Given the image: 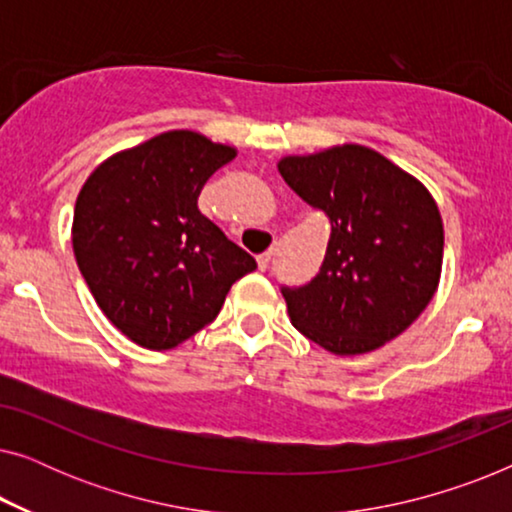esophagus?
I'll return each instance as SVG.
<instances>
[{"label": "esophagus", "instance_id": "esophagus-1", "mask_svg": "<svg viewBox=\"0 0 512 512\" xmlns=\"http://www.w3.org/2000/svg\"><path fill=\"white\" fill-rule=\"evenodd\" d=\"M270 258H272V251H265V254L258 256V268L265 270L270 265Z\"/></svg>", "mask_w": 512, "mask_h": 512}]
</instances>
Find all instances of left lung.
<instances>
[{
    "label": "left lung",
    "mask_w": 512,
    "mask_h": 512,
    "mask_svg": "<svg viewBox=\"0 0 512 512\" xmlns=\"http://www.w3.org/2000/svg\"><path fill=\"white\" fill-rule=\"evenodd\" d=\"M279 174L331 219L317 275L282 286L293 326L340 356L401 335L429 305L443 265V221L431 193L359 144L289 156Z\"/></svg>",
    "instance_id": "1"
}]
</instances>
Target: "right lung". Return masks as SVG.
Wrapping results in <instances>:
<instances>
[{"label":"right lung","instance_id":"add662e5","mask_svg":"<svg viewBox=\"0 0 512 512\" xmlns=\"http://www.w3.org/2000/svg\"><path fill=\"white\" fill-rule=\"evenodd\" d=\"M235 149L172 130L97 167L74 207L72 244L100 310L146 349H172L212 324L254 256L198 209Z\"/></svg>","mask_w":512,"mask_h":512}]
</instances>
